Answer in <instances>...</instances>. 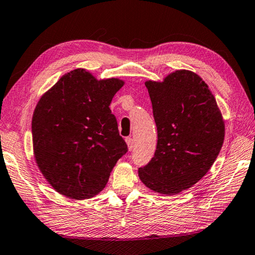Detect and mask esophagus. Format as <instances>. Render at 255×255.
<instances>
[{
    "mask_svg": "<svg viewBox=\"0 0 255 255\" xmlns=\"http://www.w3.org/2000/svg\"><path fill=\"white\" fill-rule=\"evenodd\" d=\"M126 144L128 146V149L131 150L133 148V139L131 137H127L126 138Z\"/></svg>",
    "mask_w": 255,
    "mask_h": 255,
    "instance_id": "obj_1",
    "label": "esophagus"
}]
</instances>
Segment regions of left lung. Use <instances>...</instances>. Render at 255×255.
I'll return each instance as SVG.
<instances>
[{
  "mask_svg": "<svg viewBox=\"0 0 255 255\" xmlns=\"http://www.w3.org/2000/svg\"><path fill=\"white\" fill-rule=\"evenodd\" d=\"M157 127L154 157L138 175L159 195L173 196L195 185L217 158L225 123L208 85L195 72L178 70L163 81L145 82Z\"/></svg>",
  "mask_w": 255,
  "mask_h": 255,
  "instance_id": "left-lung-1",
  "label": "left lung"
}]
</instances>
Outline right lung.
Wrapping results in <instances>:
<instances>
[{"mask_svg":"<svg viewBox=\"0 0 255 255\" xmlns=\"http://www.w3.org/2000/svg\"><path fill=\"white\" fill-rule=\"evenodd\" d=\"M124 84L118 77L98 80L76 68L60 77L34 108V161L64 197L85 200L99 195L128 150L109 108Z\"/></svg>","mask_w":255,"mask_h":255,"instance_id":"obj_1","label":"right lung"}]
</instances>
